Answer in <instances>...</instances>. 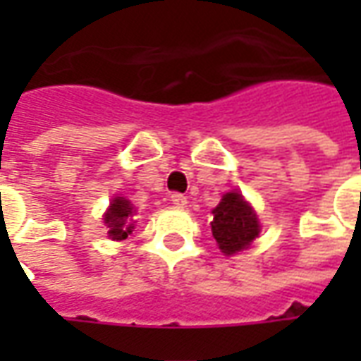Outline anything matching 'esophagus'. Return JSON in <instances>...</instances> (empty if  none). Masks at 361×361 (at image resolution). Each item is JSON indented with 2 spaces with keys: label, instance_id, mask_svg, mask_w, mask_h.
I'll use <instances>...</instances> for the list:
<instances>
[{
  "label": "esophagus",
  "instance_id": "obj_1",
  "mask_svg": "<svg viewBox=\"0 0 361 361\" xmlns=\"http://www.w3.org/2000/svg\"><path fill=\"white\" fill-rule=\"evenodd\" d=\"M172 204H173V207H178V209H183V207L188 204V199L181 195V193H173V195H172Z\"/></svg>",
  "mask_w": 361,
  "mask_h": 361
}]
</instances>
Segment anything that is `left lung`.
<instances>
[{"mask_svg": "<svg viewBox=\"0 0 361 361\" xmlns=\"http://www.w3.org/2000/svg\"><path fill=\"white\" fill-rule=\"evenodd\" d=\"M212 235L219 243V250L228 257L247 250L253 240L259 238L261 224L257 214L240 191L222 195L216 209H212Z\"/></svg>", "mask_w": 361, "mask_h": 361, "instance_id": "1", "label": "left lung"}]
</instances>
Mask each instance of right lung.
Segmentation results:
<instances>
[{
    "mask_svg": "<svg viewBox=\"0 0 361 361\" xmlns=\"http://www.w3.org/2000/svg\"><path fill=\"white\" fill-rule=\"evenodd\" d=\"M133 204L126 197H114L110 209L104 212V224L114 242H121L133 232Z\"/></svg>",
    "mask_w": 361,
    "mask_h": 361,
    "instance_id": "add662e5",
    "label": "right lung"
}]
</instances>
